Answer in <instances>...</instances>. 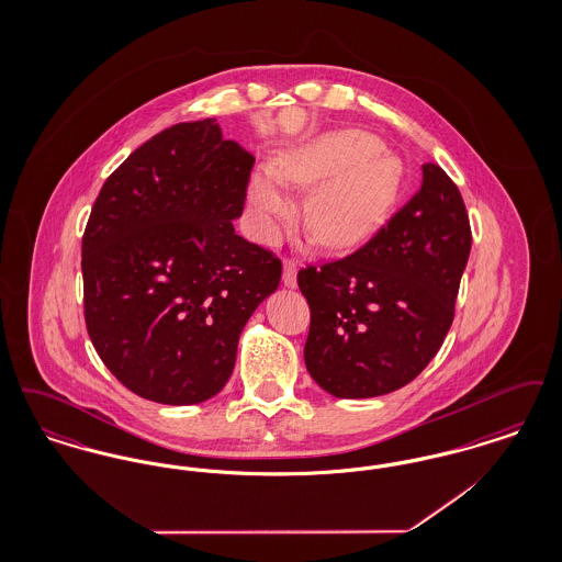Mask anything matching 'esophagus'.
I'll return each mask as SVG.
<instances>
[{
  "label": "esophagus",
  "mask_w": 562,
  "mask_h": 562,
  "mask_svg": "<svg viewBox=\"0 0 562 562\" xmlns=\"http://www.w3.org/2000/svg\"><path fill=\"white\" fill-rule=\"evenodd\" d=\"M282 282L286 289H294L296 286V263L293 259L284 261V271H282Z\"/></svg>",
  "instance_id": "34e87169"
}]
</instances>
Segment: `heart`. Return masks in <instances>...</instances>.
Here are the masks:
<instances>
[{
  "label": "heart",
  "instance_id": "b5f03b06",
  "mask_svg": "<svg viewBox=\"0 0 562 562\" xmlns=\"http://www.w3.org/2000/svg\"><path fill=\"white\" fill-rule=\"evenodd\" d=\"M317 186L305 200V225L324 246L341 248L367 238L394 206L402 183L401 158L364 131L322 134L259 168L248 186V206L261 240L278 238L293 214L286 186Z\"/></svg>",
  "mask_w": 562,
  "mask_h": 562
}]
</instances>
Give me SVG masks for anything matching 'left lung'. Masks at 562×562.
Wrapping results in <instances>:
<instances>
[{
    "mask_svg": "<svg viewBox=\"0 0 562 562\" xmlns=\"http://www.w3.org/2000/svg\"><path fill=\"white\" fill-rule=\"evenodd\" d=\"M422 170V189L362 248L296 276L312 312L305 367L335 398L401 390L451 328L470 221L449 175Z\"/></svg>",
    "mask_w": 562,
    "mask_h": 562,
    "instance_id": "1",
    "label": "left lung"
}]
</instances>
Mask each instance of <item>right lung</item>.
Instances as JSON below:
<instances>
[{
	"label": "right lung",
	"mask_w": 562,
	"mask_h": 562,
	"mask_svg": "<svg viewBox=\"0 0 562 562\" xmlns=\"http://www.w3.org/2000/svg\"><path fill=\"white\" fill-rule=\"evenodd\" d=\"M255 158L214 117L170 126L109 177L81 240L90 341L131 392L198 404L223 390L241 328L282 263L244 240Z\"/></svg>",
	"instance_id": "add662e5"
}]
</instances>
